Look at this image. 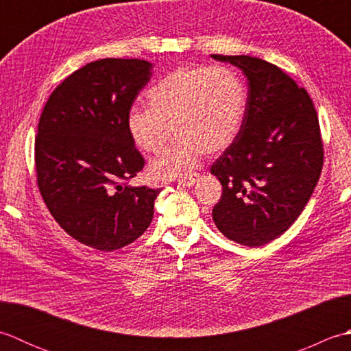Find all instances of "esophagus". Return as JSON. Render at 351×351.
Here are the masks:
<instances>
[{
	"label": "esophagus",
	"mask_w": 351,
	"mask_h": 351,
	"mask_svg": "<svg viewBox=\"0 0 351 351\" xmlns=\"http://www.w3.org/2000/svg\"><path fill=\"white\" fill-rule=\"evenodd\" d=\"M196 180H197V175L195 173V175H189V176L180 178V180L176 181V184L181 185V187H190V185H193V184L196 182Z\"/></svg>",
	"instance_id": "obj_1"
}]
</instances>
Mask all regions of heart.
I'll return each instance as SVG.
<instances>
[{
    "label": "heart",
    "mask_w": 351,
    "mask_h": 351,
    "mask_svg": "<svg viewBox=\"0 0 351 351\" xmlns=\"http://www.w3.org/2000/svg\"><path fill=\"white\" fill-rule=\"evenodd\" d=\"M146 108H132L128 131L141 151L158 155L149 166L156 181L187 175L200 154L226 149L241 128L247 93L238 72L229 66H185L167 73L145 93Z\"/></svg>",
    "instance_id": "obj_1"
}]
</instances>
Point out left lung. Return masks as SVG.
Masks as SVG:
<instances>
[{
    "instance_id": "obj_1",
    "label": "left lung",
    "mask_w": 351,
    "mask_h": 351,
    "mask_svg": "<svg viewBox=\"0 0 351 351\" xmlns=\"http://www.w3.org/2000/svg\"><path fill=\"white\" fill-rule=\"evenodd\" d=\"M211 57L240 68L249 81L240 132L211 166L223 190L213 220L229 240L258 247L285 232L314 193L324 161L317 110L276 64Z\"/></svg>"
}]
</instances>
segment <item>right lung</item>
Listing matches in <instances>:
<instances>
[{"label":"right lung","instance_id":"1","mask_svg":"<svg viewBox=\"0 0 351 351\" xmlns=\"http://www.w3.org/2000/svg\"><path fill=\"white\" fill-rule=\"evenodd\" d=\"M151 69L138 58L87 63L56 87L39 119L34 162L40 195L58 225L92 249H122L154 217L161 190L128 185L145 167L128 114Z\"/></svg>","mask_w":351,"mask_h":351}]
</instances>
